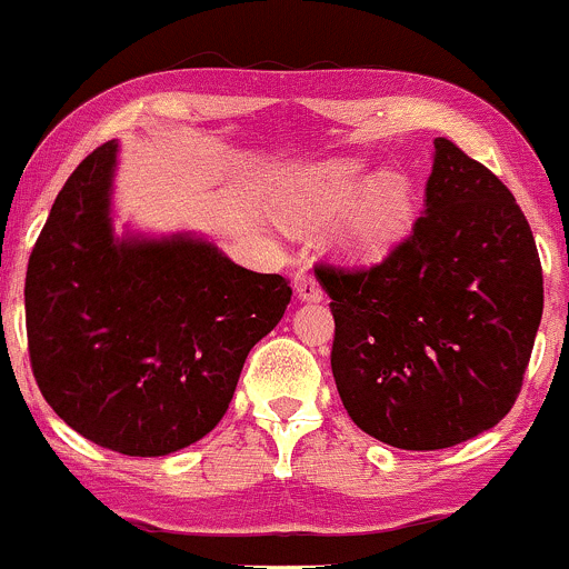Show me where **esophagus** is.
<instances>
[{
  "label": "esophagus",
  "instance_id": "1",
  "mask_svg": "<svg viewBox=\"0 0 569 569\" xmlns=\"http://www.w3.org/2000/svg\"><path fill=\"white\" fill-rule=\"evenodd\" d=\"M295 291H297V297H300V300H305V302L325 300V291H321L319 280H316L313 274H308V272H297L295 274Z\"/></svg>",
  "mask_w": 569,
  "mask_h": 569
}]
</instances>
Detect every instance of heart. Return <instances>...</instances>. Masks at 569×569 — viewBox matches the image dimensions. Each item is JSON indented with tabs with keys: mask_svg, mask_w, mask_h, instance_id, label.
<instances>
[{
	"mask_svg": "<svg viewBox=\"0 0 569 569\" xmlns=\"http://www.w3.org/2000/svg\"><path fill=\"white\" fill-rule=\"evenodd\" d=\"M355 203L352 208L350 204ZM349 214L335 229V248L351 261H381L411 229V188L400 174L370 179L365 166L332 160L289 179L274 196V209L291 226H316Z\"/></svg>",
	"mask_w": 569,
	"mask_h": 569,
	"instance_id": "1",
	"label": "heart"
}]
</instances>
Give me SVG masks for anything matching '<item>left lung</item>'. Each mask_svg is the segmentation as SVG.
<instances>
[{"label":"left lung","mask_w":569,"mask_h":569,"mask_svg":"<svg viewBox=\"0 0 569 569\" xmlns=\"http://www.w3.org/2000/svg\"><path fill=\"white\" fill-rule=\"evenodd\" d=\"M426 212L370 269L316 267L335 316L332 376L357 428L445 450L516 403L542 319L535 237L501 179L433 141Z\"/></svg>","instance_id":"1"}]
</instances>
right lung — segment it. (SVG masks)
<instances>
[{"mask_svg": "<svg viewBox=\"0 0 569 569\" xmlns=\"http://www.w3.org/2000/svg\"><path fill=\"white\" fill-rule=\"evenodd\" d=\"M117 154L109 141L81 160L34 242L23 289L29 360L76 433L158 458L223 420L248 351L283 319L291 289L188 231L119 237Z\"/></svg>", "mask_w": 569, "mask_h": 569, "instance_id": "1", "label": "right lung"}]
</instances>
